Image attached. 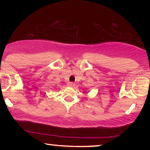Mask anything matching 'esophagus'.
Returning a JSON list of instances; mask_svg holds the SVG:
<instances>
[{
	"label": "esophagus",
	"instance_id": "34e87169",
	"mask_svg": "<svg viewBox=\"0 0 150 150\" xmlns=\"http://www.w3.org/2000/svg\"><path fill=\"white\" fill-rule=\"evenodd\" d=\"M67 85H68L69 87H74L75 83H72V82H69V83H68V84H67Z\"/></svg>",
	"mask_w": 150,
	"mask_h": 150
}]
</instances>
